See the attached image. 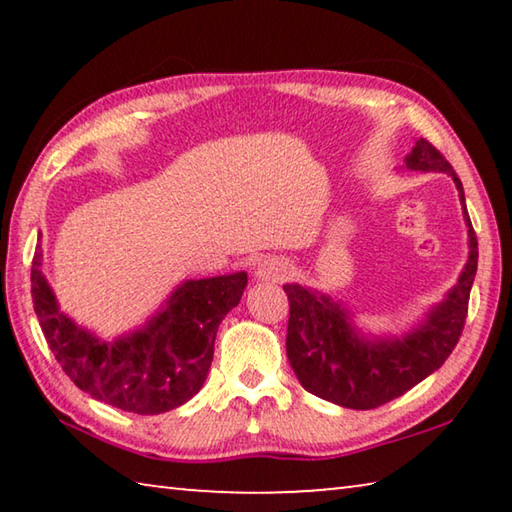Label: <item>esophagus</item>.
Returning a JSON list of instances; mask_svg holds the SVG:
<instances>
[{
  "mask_svg": "<svg viewBox=\"0 0 512 512\" xmlns=\"http://www.w3.org/2000/svg\"><path fill=\"white\" fill-rule=\"evenodd\" d=\"M291 275V264L284 257H266L257 264L255 277L262 282H284Z\"/></svg>",
  "mask_w": 512,
  "mask_h": 512,
  "instance_id": "34e87169",
  "label": "esophagus"
}]
</instances>
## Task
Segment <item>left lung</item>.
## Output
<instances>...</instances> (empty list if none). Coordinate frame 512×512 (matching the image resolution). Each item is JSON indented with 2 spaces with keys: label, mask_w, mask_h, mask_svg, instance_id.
<instances>
[{
  "label": "left lung",
  "mask_w": 512,
  "mask_h": 512,
  "mask_svg": "<svg viewBox=\"0 0 512 512\" xmlns=\"http://www.w3.org/2000/svg\"><path fill=\"white\" fill-rule=\"evenodd\" d=\"M404 162L411 171L452 176L463 203L470 255L447 298L402 339H368L339 302L300 284H284L289 296L287 357L291 368L305 391L345 409H377L411 391L443 366L465 327L479 244L465 207L463 185L445 155L427 140L415 142Z\"/></svg>",
  "instance_id": "8db88e82"
}]
</instances>
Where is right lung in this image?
Segmentation results:
<instances>
[{"mask_svg":"<svg viewBox=\"0 0 512 512\" xmlns=\"http://www.w3.org/2000/svg\"><path fill=\"white\" fill-rule=\"evenodd\" d=\"M246 284L244 271L187 280L140 329L106 341L60 311L42 275L40 246L31 264L33 309L60 368L94 400L137 415L178 409L201 391L216 329Z\"/></svg>","mask_w":512,"mask_h":512,"instance_id":"add662e5","label":"right lung"}]
</instances>
